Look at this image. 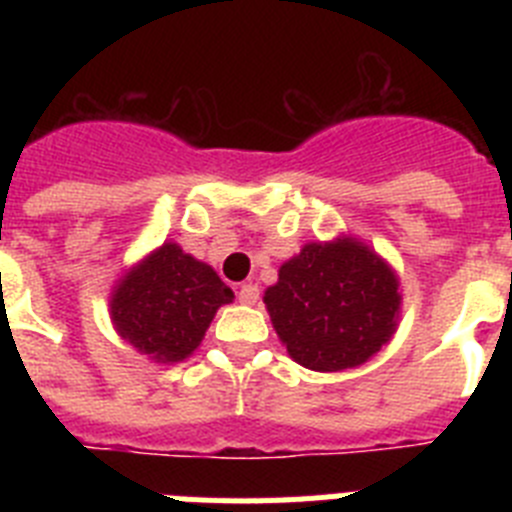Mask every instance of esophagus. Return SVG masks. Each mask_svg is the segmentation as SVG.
I'll return each mask as SVG.
<instances>
[{"mask_svg":"<svg viewBox=\"0 0 512 512\" xmlns=\"http://www.w3.org/2000/svg\"><path fill=\"white\" fill-rule=\"evenodd\" d=\"M238 300H241L243 305H256V302H259V287H256V284H243V287L238 289Z\"/></svg>","mask_w":512,"mask_h":512,"instance_id":"1","label":"esophagus"}]
</instances>
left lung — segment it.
Wrapping results in <instances>:
<instances>
[{"mask_svg": "<svg viewBox=\"0 0 512 512\" xmlns=\"http://www.w3.org/2000/svg\"><path fill=\"white\" fill-rule=\"evenodd\" d=\"M264 305L287 354L312 372L366 364L400 323V277L354 235L305 243L279 266Z\"/></svg>", "mask_w": 512, "mask_h": 512, "instance_id": "obj_1", "label": "left lung"}]
</instances>
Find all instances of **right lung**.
<instances>
[{
	"mask_svg": "<svg viewBox=\"0 0 512 512\" xmlns=\"http://www.w3.org/2000/svg\"><path fill=\"white\" fill-rule=\"evenodd\" d=\"M230 302L233 289L210 264L166 241L117 279L110 320L138 354L156 364H179L200 346L215 312Z\"/></svg>",
	"mask_w": 512,
	"mask_h": 512,
	"instance_id": "obj_1",
	"label": "right lung"
}]
</instances>
